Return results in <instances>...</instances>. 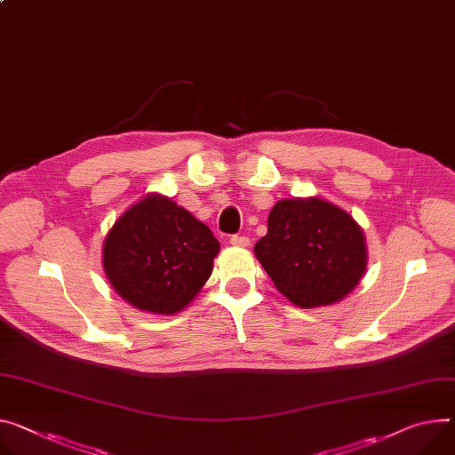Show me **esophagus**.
<instances>
[{
  "instance_id": "esophagus-1",
  "label": "esophagus",
  "mask_w": 455,
  "mask_h": 455,
  "mask_svg": "<svg viewBox=\"0 0 455 455\" xmlns=\"http://www.w3.org/2000/svg\"><path fill=\"white\" fill-rule=\"evenodd\" d=\"M231 243H233V246L246 248L248 243H250V238L243 236V235H231Z\"/></svg>"
}]
</instances>
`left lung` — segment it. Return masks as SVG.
<instances>
[{
    "label": "left lung",
    "instance_id": "obj_1",
    "mask_svg": "<svg viewBox=\"0 0 455 455\" xmlns=\"http://www.w3.org/2000/svg\"><path fill=\"white\" fill-rule=\"evenodd\" d=\"M255 255L276 290L300 307L340 300L366 269L363 229L321 198L276 202Z\"/></svg>",
    "mask_w": 455,
    "mask_h": 455
}]
</instances>
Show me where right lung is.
<instances>
[{
  "mask_svg": "<svg viewBox=\"0 0 455 455\" xmlns=\"http://www.w3.org/2000/svg\"><path fill=\"white\" fill-rule=\"evenodd\" d=\"M220 250L212 229L160 195L146 196L116 220L103 242V269L138 309L177 313L202 290Z\"/></svg>",
  "mask_w": 455,
  "mask_h": 455,
  "instance_id": "1",
  "label": "right lung"
}]
</instances>
